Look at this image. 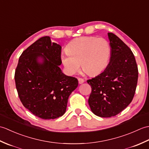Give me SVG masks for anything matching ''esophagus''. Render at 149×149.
I'll use <instances>...</instances> for the list:
<instances>
[{
  "mask_svg": "<svg viewBox=\"0 0 149 149\" xmlns=\"http://www.w3.org/2000/svg\"><path fill=\"white\" fill-rule=\"evenodd\" d=\"M78 81H79V84H83L84 82V80L82 78H78Z\"/></svg>",
  "mask_w": 149,
  "mask_h": 149,
  "instance_id": "esophagus-1",
  "label": "esophagus"
}]
</instances>
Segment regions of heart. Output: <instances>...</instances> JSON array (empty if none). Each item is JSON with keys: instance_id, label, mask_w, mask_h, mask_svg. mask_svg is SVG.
Here are the masks:
<instances>
[{"instance_id": "b5f03b06", "label": "heart", "mask_w": 149, "mask_h": 149, "mask_svg": "<svg viewBox=\"0 0 149 149\" xmlns=\"http://www.w3.org/2000/svg\"><path fill=\"white\" fill-rule=\"evenodd\" d=\"M61 54V61L68 75L77 73L81 66L88 75L93 76L102 73L108 65L111 47L102 38L82 36L74 39Z\"/></svg>"}]
</instances>
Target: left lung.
I'll return each instance as SVG.
<instances>
[{"label":"left lung","instance_id":"1","mask_svg":"<svg viewBox=\"0 0 149 149\" xmlns=\"http://www.w3.org/2000/svg\"><path fill=\"white\" fill-rule=\"evenodd\" d=\"M111 58L103 72L88 80L91 88L88 99L95 115L104 118L118 115L128 106L136 88L138 70L133 53L112 33H108Z\"/></svg>","mask_w":149,"mask_h":149}]
</instances>
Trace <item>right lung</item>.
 Returning a JSON list of instances; mask_svg holds the SVG:
<instances>
[{"label":"right lung","mask_w":149,"mask_h":149,"mask_svg":"<svg viewBox=\"0 0 149 149\" xmlns=\"http://www.w3.org/2000/svg\"><path fill=\"white\" fill-rule=\"evenodd\" d=\"M61 47L44 36L22 52L15 74L18 97L24 106L44 120L65 114L70 95L78 86L59 65Z\"/></svg>","instance_id":"right-lung-1"}]
</instances>
